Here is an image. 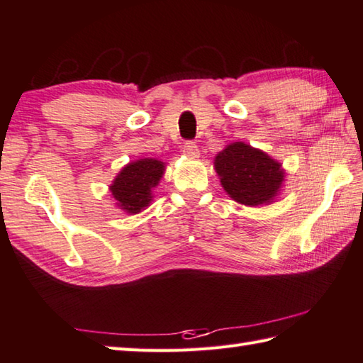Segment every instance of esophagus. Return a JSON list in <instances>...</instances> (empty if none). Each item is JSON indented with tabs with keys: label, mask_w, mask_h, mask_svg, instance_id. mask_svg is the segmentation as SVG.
Instances as JSON below:
<instances>
[{
	"label": "esophagus",
	"mask_w": 363,
	"mask_h": 363,
	"mask_svg": "<svg viewBox=\"0 0 363 363\" xmlns=\"http://www.w3.org/2000/svg\"><path fill=\"white\" fill-rule=\"evenodd\" d=\"M182 153L186 157H189V158H196L200 155V152H199V147H196V144L195 143H186L182 145Z\"/></svg>",
	"instance_id": "obj_1"
}]
</instances>
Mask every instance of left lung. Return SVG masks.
I'll use <instances>...</instances> for the list:
<instances>
[{
  "mask_svg": "<svg viewBox=\"0 0 363 363\" xmlns=\"http://www.w3.org/2000/svg\"><path fill=\"white\" fill-rule=\"evenodd\" d=\"M214 169L225 194L245 206L270 205L285 182L280 162L245 143H232L218 152Z\"/></svg>",
  "mask_w": 363,
  "mask_h": 363,
  "instance_id": "1",
  "label": "left lung"
}]
</instances>
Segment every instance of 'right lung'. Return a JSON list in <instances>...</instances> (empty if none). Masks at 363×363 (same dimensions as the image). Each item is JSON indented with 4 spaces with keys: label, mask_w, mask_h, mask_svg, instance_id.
I'll return each instance as SVG.
<instances>
[{
    "label": "right lung",
    "mask_w": 363,
    "mask_h": 363,
    "mask_svg": "<svg viewBox=\"0 0 363 363\" xmlns=\"http://www.w3.org/2000/svg\"><path fill=\"white\" fill-rule=\"evenodd\" d=\"M167 169V164L157 158H139L121 168L108 186L115 205L126 214H138L150 206L155 189Z\"/></svg>",
    "instance_id": "right-lung-1"
}]
</instances>
